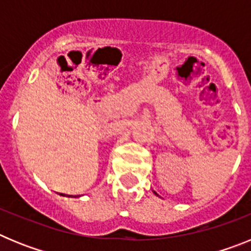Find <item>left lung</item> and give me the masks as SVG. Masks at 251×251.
<instances>
[{
	"label": "left lung",
	"instance_id": "obj_1",
	"mask_svg": "<svg viewBox=\"0 0 251 251\" xmlns=\"http://www.w3.org/2000/svg\"><path fill=\"white\" fill-rule=\"evenodd\" d=\"M154 194H156V192H154ZM156 195H157V194H156Z\"/></svg>",
	"mask_w": 251,
	"mask_h": 251
}]
</instances>
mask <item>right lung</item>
Returning a JSON list of instances; mask_svg holds the SVG:
<instances>
[{
  "instance_id": "add662e5",
  "label": "right lung",
  "mask_w": 251,
  "mask_h": 251,
  "mask_svg": "<svg viewBox=\"0 0 251 251\" xmlns=\"http://www.w3.org/2000/svg\"><path fill=\"white\" fill-rule=\"evenodd\" d=\"M61 195H63V194H61Z\"/></svg>"
}]
</instances>
